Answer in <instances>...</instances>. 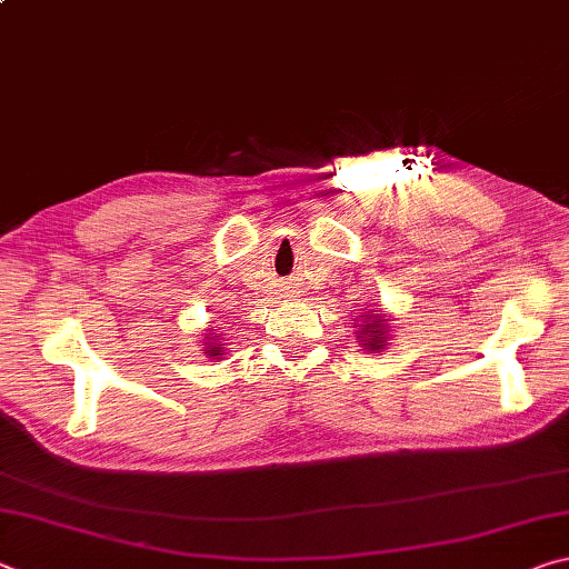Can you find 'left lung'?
Segmentation results:
<instances>
[{
  "mask_svg": "<svg viewBox=\"0 0 569 569\" xmlns=\"http://www.w3.org/2000/svg\"><path fill=\"white\" fill-rule=\"evenodd\" d=\"M359 326H353V329H359L356 333V339L361 341V346L363 349H369V351H381V349H387L389 346V341H391V326H389V316L383 313V311H363V316H359Z\"/></svg>",
  "mask_w": 569,
  "mask_h": 569,
  "instance_id": "left-lung-1",
  "label": "left lung"
}]
</instances>
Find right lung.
<instances>
[{
	"label": "right lung",
	"instance_id": "1",
	"mask_svg": "<svg viewBox=\"0 0 569 569\" xmlns=\"http://www.w3.org/2000/svg\"><path fill=\"white\" fill-rule=\"evenodd\" d=\"M223 336V333H220ZM220 336L216 333V329H206V336H203V353L208 356V359H223V351H226V343H220Z\"/></svg>",
	"mask_w": 569,
	"mask_h": 569
}]
</instances>
